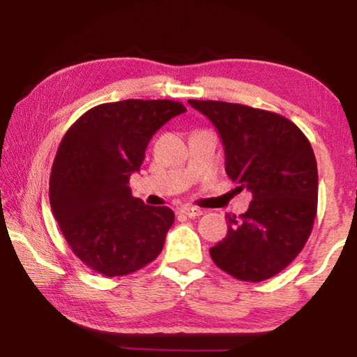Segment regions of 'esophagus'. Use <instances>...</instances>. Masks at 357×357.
<instances>
[{"label": "esophagus", "instance_id": "34e87169", "mask_svg": "<svg viewBox=\"0 0 357 357\" xmlns=\"http://www.w3.org/2000/svg\"><path fill=\"white\" fill-rule=\"evenodd\" d=\"M180 213L185 214V216H188V218H198V216H202V214H203L202 209H198L195 206H182V208H180Z\"/></svg>", "mask_w": 357, "mask_h": 357}]
</instances>
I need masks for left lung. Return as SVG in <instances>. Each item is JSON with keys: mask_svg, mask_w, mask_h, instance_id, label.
Here are the masks:
<instances>
[{"mask_svg": "<svg viewBox=\"0 0 357 357\" xmlns=\"http://www.w3.org/2000/svg\"><path fill=\"white\" fill-rule=\"evenodd\" d=\"M188 104L218 128L237 192L252 193L247 213L226 214V237L209 255L236 280L273 278L299 255L314 227L319 172L310 141L275 112L221 100Z\"/></svg>", "mask_w": 357, "mask_h": 357, "instance_id": "8db88e82", "label": "left lung"}]
</instances>
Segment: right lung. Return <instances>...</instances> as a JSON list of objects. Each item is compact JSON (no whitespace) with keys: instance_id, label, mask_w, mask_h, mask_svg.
I'll return each mask as SVG.
<instances>
[{"instance_id":"1","label":"right lung","mask_w":357,"mask_h":357,"mask_svg":"<svg viewBox=\"0 0 357 357\" xmlns=\"http://www.w3.org/2000/svg\"><path fill=\"white\" fill-rule=\"evenodd\" d=\"M182 102L128 99L92 107L70 126L50 175V206L71 252L96 273L125 276L154 261L174 224L170 208L133 198L153 135Z\"/></svg>"}]
</instances>
